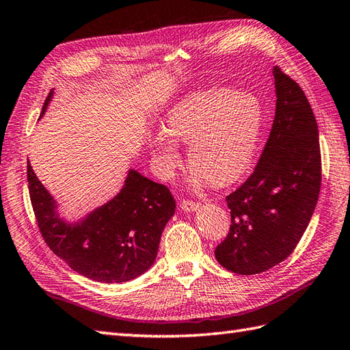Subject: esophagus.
<instances>
[{
    "label": "esophagus",
    "mask_w": 350,
    "mask_h": 350,
    "mask_svg": "<svg viewBox=\"0 0 350 350\" xmlns=\"http://www.w3.org/2000/svg\"><path fill=\"white\" fill-rule=\"evenodd\" d=\"M180 206H181V209H183L184 212H194V211L199 209L200 203L193 202V200H183V202L180 203Z\"/></svg>",
    "instance_id": "obj_1"
}]
</instances>
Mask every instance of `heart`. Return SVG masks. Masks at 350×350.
<instances>
[{
  "label": "heart",
  "instance_id": "heart-1",
  "mask_svg": "<svg viewBox=\"0 0 350 350\" xmlns=\"http://www.w3.org/2000/svg\"><path fill=\"white\" fill-rule=\"evenodd\" d=\"M261 124V105L250 93L194 92L169 108L165 129L150 135V152L159 175L169 181L181 163L176 142L187 144L191 181L226 185L250 166Z\"/></svg>",
  "mask_w": 350,
  "mask_h": 350
}]
</instances>
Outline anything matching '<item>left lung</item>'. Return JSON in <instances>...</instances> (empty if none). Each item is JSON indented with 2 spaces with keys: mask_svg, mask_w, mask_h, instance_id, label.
<instances>
[{
  "mask_svg": "<svg viewBox=\"0 0 350 350\" xmlns=\"http://www.w3.org/2000/svg\"><path fill=\"white\" fill-rule=\"evenodd\" d=\"M275 120L252 175L227 196L230 232L215 258L237 275H257L291 255L309 226L321 190L317 118L304 92L279 68L271 71Z\"/></svg>",
  "mask_w": 350,
  "mask_h": 350,
  "instance_id": "8db88e82",
  "label": "left lung"
}]
</instances>
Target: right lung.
Segmentation results:
<instances>
[{"mask_svg": "<svg viewBox=\"0 0 350 350\" xmlns=\"http://www.w3.org/2000/svg\"><path fill=\"white\" fill-rule=\"evenodd\" d=\"M50 90L41 117L53 99ZM33 212L49 248L77 273L96 282L120 284L154 264L160 237L175 214L169 189L129 169L113 199L77 219H66L28 161Z\"/></svg>", "mask_w": 350, "mask_h": 350, "instance_id": "1", "label": "right lung"}]
</instances>
